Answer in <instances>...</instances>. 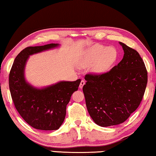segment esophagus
<instances>
[{
  "instance_id": "34e87169",
  "label": "esophagus",
  "mask_w": 156,
  "mask_h": 156,
  "mask_svg": "<svg viewBox=\"0 0 156 156\" xmlns=\"http://www.w3.org/2000/svg\"><path fill=\"white\" fill-rule=\"evenodd\" d=\"M84 84H85V81L82 80V81H81V82H80V87H80V89H82L83 87V85H84Z\"/></svg>"
}]
</instances>
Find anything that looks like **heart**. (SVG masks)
Masks as SVG:
<instances>
[{
	"mask_svg": "<svg viewBox=\"0 0 156 156\" xmlns=\"http://www.w3.org/2000/svg\"><path fill=\"white\" fill-rule=\"evenodd\" d=\"M118 57V53L112 46L106 47L96 45L88 49L83 55L81 65L90 67L95 74H101L107 73L115 65Z\"/></svg>",
	"mask_w": 156,
	"mask_h": 156,
	"instance_id": "obj_1",
	"label": "heart"
}]
</instances>
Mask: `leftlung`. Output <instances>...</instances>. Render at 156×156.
I'll return each instance as SVG.
<instances>
[{"mask_svg":"<svg viewBox=\"0 0 156 156\" xmlns=\"http://www.w3.org/2000/svg\"><path fill=\"white\" fill-rule=\"evenodd\" d=\"M122 60L109 72L88 74L83 87L88 112L101 127L122 123L137 109L148 82L145 64L136 50L119 42Z\"/></svg>","mask_w":156,"mask_h":156,"instance_id":"left-lung-1","label":"left lung"}]
</instances>
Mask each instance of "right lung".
Masks as SVG:
<instances>
[{"mask_svg": "<svg viewBox=\"0 0 156 156\" xmlns=\"http://www.w3.org/2000/svg\"><path fill=\"white\" fill-rule=\"evenodd\" d=\"M58 46V44H50L24 48L15 58L10 72L9 88L15 108L24 121L37 129L60 128L66 115V106L81 82L80 79L61 81L40 89L26 81L24 69L29 55Z\"/></svg>", "mask_w": 156, "mask_h": 156, "instance_id": "add662e5", "label": "right lung"}]
</instances>
